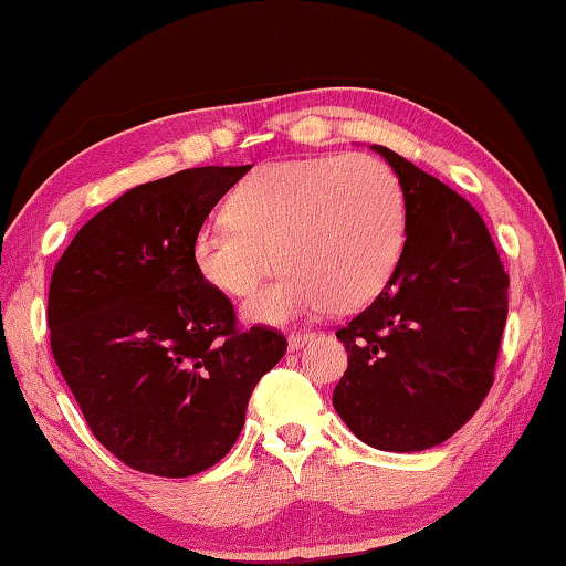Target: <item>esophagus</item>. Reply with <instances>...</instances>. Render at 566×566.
<instances>
[{
    "mask_svg": "<svg viewBox=\"0 0 566 566\" xmlns=\"http://www.w3.org/2000/svg\"><path fill=\"white\" fill-rule=\"evenodd\" d=\"M314 337V334L312 332H292L290 334V339H286V342H290V349L294 352V349H300V347H304V344L306 342H310Z\"/></svg>",
    "mask_w": 566,
    "mask_h": 566,
    "instance_id": "34e87169",
    "label": "esophagus"
}]
</instances>
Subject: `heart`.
I'll return each instance as SVG.
<instances>
[{"instance_id": "obj_1", "label": "heart", "mask_w": 566, "mask_h": 566, "mask_svg": "<svg viewBox=\"0 0 566 566\" xmlns=\"http://www.w3.org/2000/svg\"><path fill=\"white\" fill-rule=\"evenodd\" d=\"M227 212L191 237V262L209 286L242 300L280 256L284 272L244 304L260 324L361 310L389 284L407 242L405 187L371 155L264 165L232 191Z\"/></svg>"}]
</instances>
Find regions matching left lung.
I'll return each mask as SVG.
<instances>
[{"mask_svg":"<svg viewBox=\"0 0 566 566\" xmlns=\"http://www.w3.org/2000/svg\"><path fill=\"white\" fill-rule=\"evenodd\" d=\"M407 195V242L389 284L337 339L349 367L332 405L364 444L421 452L459 432L494 381L506 276L476 209L387 147Z\"/></svg>","mask_w":566,"mask_h":566,"instance_id":"left-lung-1","label":"left lung"}]
</instances>
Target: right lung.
<instances>
[{
  "mask_svg": "<svg viewBox=\"0 0 566 566\" xmlns=\"http://www.w3.org/2000/svg\"><path fill=\"white\" fill-rule=\"evenodd\" d=\"M244 167L147 181L84 224L56 262L46 324L92 434L137 472L191 476L244 427L249 397L284 357L270 327L239 329L191 262V237Z\"/></svg>",
  "mask_w": 566,
  "mask_h": 566,
  "instance_id": "right-lung-1",
  "label": "right lung"
}]
</instances>
